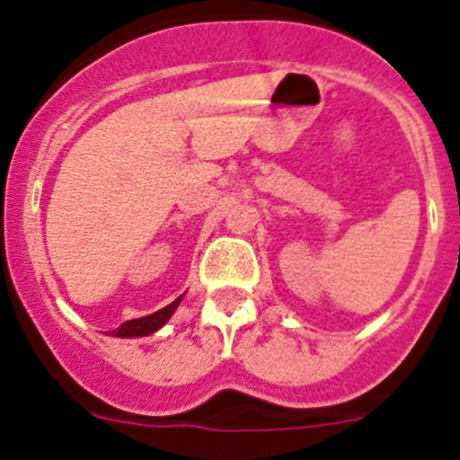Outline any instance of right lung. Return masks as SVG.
Returning <instances> with one entry per match:
<instances>
[{"label":"right lung","instance_id":"1","mask_svg":"<svg viewBox=\"0 0 460 460\" xmlns=\"http://www.w3.org/2000/svg\"><path fill=\"white\" fill-rule=\"evenodd\" d=\"M179 302H181V297H177L172 304H167L165 308H161V311L152 313V315L147 317H138V320H128V322H122L115 332H111L113 336L118 338H136V336H149V333L158 332V329L165 324L167 320H170V315L174 313V308L179 306Z\"/></svg>","mask_w":460,"mask_h":460}]
</instances>
